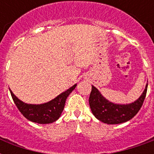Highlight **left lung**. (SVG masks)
Masks as SVG:
<instances>
[{"label":"left lung","instance_id":"8db88e82","mask_svg":"<svg viewBox=\"0 0 154 154\" xmlns=\"http://www.w3.org/2000/svg\"><path fill=\"white\" fill-rule=\"evenodd\" d=\"M146 85L143 94L136 101L129 105H116L104 98L97 89L92 86L89 102L93 114L99 121L109 125L128 122L141 109L147 93Z\"/></svg>","mask_w":154,"mask_h":154}]
</instances>
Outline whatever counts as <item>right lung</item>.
<instances>
[{
  "instance_id": "obj_1",
  "label": "right lung",
  "mask_w": 154,
  "mask_h": 154,
  "mask_svg": "<svg viewBox=\"0 0 154 154\" xmlns=\"http://www.w3.org/2000/svg\"><path fill=\"white\" fill-rule=\"evenodd\" d=\"M76 86L77 85H74L53 100L42 105H29L22 102L9 90L15 105L25 118L38 124H49L56 122L60 117L65 107L66 98Z\"/></svg>"
}]
</instances>
